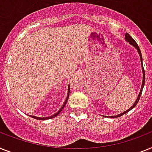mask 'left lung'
I'll return each mask as SVG.
<instances>
[{"label":"left lung","mask_w":152,"mask_h":152,"mask_svg":"<svg viewBox=\"0 0 152 152\" xmlns=\"http://www.w3.org/2000/svg\"><path fill=\"white\" fill-rule=\"evenodd\" d=\"M125 40H126V42H129L130 45H132L133 46H134L135 48L137 49V52H138L139 53V56H140V58H141V67H142V73H143V80H142V85H141V90H140V92H139L138 94V96H137V98L136 101H135V102L134 103V105H133L130 108V109H128L127 110H126L125 112L122 113L120 114H118V115H116V116H110V117H113V118H116V117H120V116H123V115H124L125 113H126L127 112H129L130 110H131L133 109V108H134L135 106H136V105L137 104V102H138L139 99H140V97H141V93H142V91H143V88H144V86H145V70H144V67H143V64H142V56H141V50H140V48H139L138 45L137 44V42H135L134 39L131 37V36L129 35L128 33H126V35H125Z\"/></svg>","instance_id":"left-lung-1"}]
</instances>
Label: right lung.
I'll return each mask as SVG.
<instances>
[{"instance_id":"1","label":"right lung","mask_w":152,"mask_h":152,"mask_svg":"<svg viewBox=\"0 0 152 152\" xmlns=\"http://www.w3.org/2000/svg\"><path fill=\"white\" fill-rule=\"evenodd\" d=\"M69 95H70V85H68V91H67V98H66V100H65L64 103L63 104L62 107L60 109V110H59L58 112L56 113H55L54 115H52V116H47V117H38V116H32V115H28V116H30V117H32V118H34V119H36V120H49V119H52L53 118V117H55V116H56L57 115H58L63 110V109L64 108L65 105L67 104V100H68V98H69Z\"/></svg>"}]
</instances>
